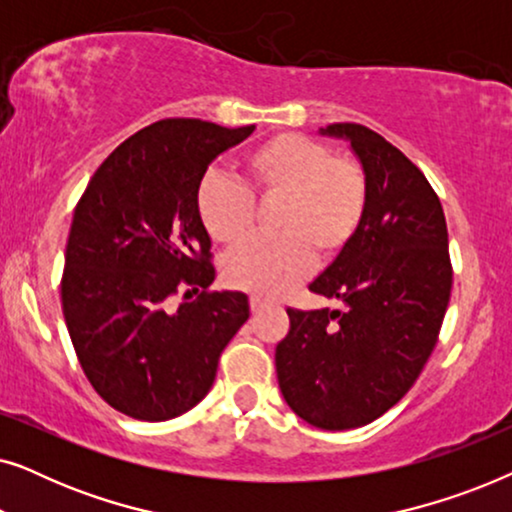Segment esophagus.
<instances>
[{
	"label": "esophagus",
	"mask_w": 512,
	"mask_h": 512,
	"mask_svg": "<svg viewBox=\"0 0 512 512\" xmlns=\"http://www.w3.org/2000/svg\"><path fill=\"white\" fill-rule=\"evenodd\" d=\"M249 307H251V312L258 314V312H261L263 307H265V303H263L261 298H251V300H249Z\"/></svg>",
	"instance_id": "obj_1"
}]
</instances>
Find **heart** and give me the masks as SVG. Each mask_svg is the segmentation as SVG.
I'll return each instance as SVG.
<instances>
[{
	"mask_svg": "<svg viewBox=\"0 0 512 512\" xmlns=\"http://www.w3.org/2000/svg\"><path fill=\"white\" fill-rule=\"evenodd\" d=\"M242 186L205 177L195 191V212L216 244L240 247L254 233L256 207L275 205V237L251 242L228 256L223 279L237 291L275 298L296 286L317 263L345 254L361 230L368 181L352 158L298 132L265 139L242 163Z\"/></svg>",
	"mask_w": 512,
	"mask_h": 512,
	"instance_id": "b5f03b06",
	"label": "heart"
}]
</instances>
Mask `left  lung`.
I'll use <instances>...</instances> for the list:
<instances>
[{"label": "left lung", "instance_id": "1", "mask_svg": "<svg viewBox=\"0 0 512 512\" xmlns=\"http://www.w3.org/2000/svg\"><path fill=\"white\" fill-rule=\"evenodd\" d=\"M321 135L347 139L368 181L361 230L310 284L342 310H293L277 345L284 401L307 424L345 431L370 424L408 394L438 342L450 303L447 223L422 170L359 123Z\"/></svg>", "mask_w": 512, "mask_h": 512}]
</instances>
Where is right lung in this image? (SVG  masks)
Here are the masks:
<instances>
[{"instance_id": "obj_1", "label": "right lung", "mask_w": 512, "mask_h": 512, "mask_svg": "<svg viewBox=\"0 0 512 512\" xmlns=\"http://www.w3.org/2000/svg\"><path fill=\"white\" fill-rule=\"evenodd\" d=\"M251 132L200 118L153 123L97 167L74 209L62 314L88 382L123 415L165 422L198 405L249 319L244 293L209 291L212 240L195 191L209 163Z\"/></svg>"}]
</instances>
